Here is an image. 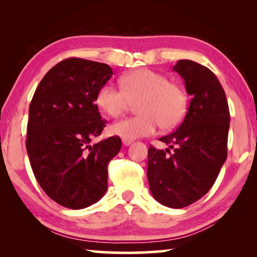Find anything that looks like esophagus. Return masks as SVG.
Masks as SVG:
<instances>
[{
    "mask_svg": "<svg viewBox=\"0 0 257 257\" xmlns=\"http://www.w3.org/2000/svg\"><path fill=\"white\" fill-rule=\"evenodd\" d=\"M133 143H134V141H132V139H122V144H123L124 146L132 145Z\"/></svg>",
    "mask_w": 257,
    "mask_h": 257,
    "instance_id": "esophagus-1",
    "label": "esophagus"
}]
</instances>
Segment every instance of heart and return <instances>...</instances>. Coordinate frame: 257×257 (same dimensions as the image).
Segmentation results:
<instances>
[{
	"label": "heart",
	"instance_id": "heart-1",
	"mask_svg": "<svg viewBox=\"0 0 257 257\" xmlns=\"http://www.w3.org/2000/svg\"><path fill=\"white\" fill-rule=\"evenodd\" d=\"M121 87L112 82L104 84L96 95V103L110 116L127 111L132 102L139 113L113 122L108 133L122 139L150 136L162 125L165 129L177 127L188 110V95L182 86L169 81L163 73L151 69H137L121 77Z\"/></svg>",
	"mask_w": 257,
	"mask_h": 257
}]
</instances>
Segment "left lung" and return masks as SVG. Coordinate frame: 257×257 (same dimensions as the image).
Returning a JSON list of instances; mask_svg holds the SVG:
<instances>
[{
	"label": "left lung",
	"instance_id": "obj_1",
	"mask_svg": "<svg viewBox=\"0 0 257 257\" xmlns=\"http://www.w3.org/2000/svg\"><path fill=\"white\" fill-rule=\"evenodd\" d=\"M173 70L184 78L190 104L176 132L159 139L169 149L150 146L147 179L156 201L181 208L202 198L219 176L227 160L230 113L222 86L210 69L179 60Z\"/></svg>",
	"mask_w": 257,
	"mask_h": 257
}]
</instances>
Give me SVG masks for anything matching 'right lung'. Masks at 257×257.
<instances>
[{
    "instance_id": "right-lung-1",
    "label": "right lung",
    "mask_w": 257,
    "mask_h": 257,
    "mask_svg": "<svg viewBox=\"0 0 257 257\" xmlns=\"http://www.w3.org/2000/svg\"><path fill=\"white\" fill-rule=\"evenodd\" d=\"M112 75L105 63L69 58L46 73L30 102V165L47 196L64 207L85 208L107 189V165L119 153L121 139L90 143L105 127L95 101Z\"/></svg>"
}]
</instances>
